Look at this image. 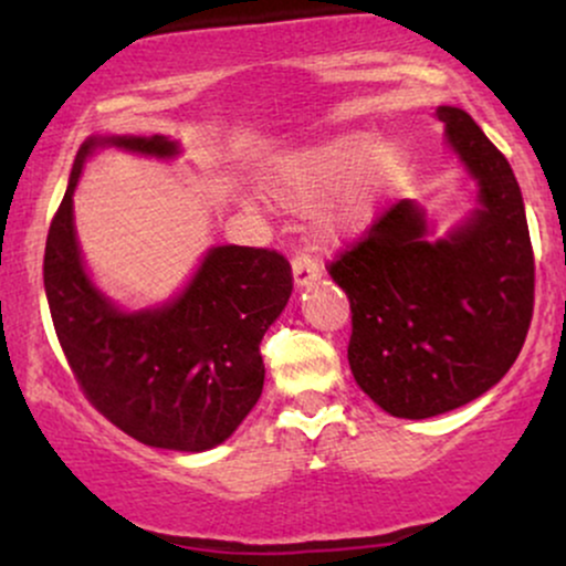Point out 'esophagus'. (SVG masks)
<instances>
[{
  "label": "esophagus",
  "mask_w": 566,
  "mask_h": 566,
  "mask_svg": "<svg viewBox=\"0 0 566 566\" xmlns=\"http://www.w3.org/2000/svg\"><path fill=\"white\" fill-rule=\"evenodd\" d=\"M319 274H322V269H319V263L314 261V258L297 255L295 261H292V282H295L297 290L311 287V284L319 279Z\"/></svg>",
  "instance_id": "obj_1"
}]
</instances>
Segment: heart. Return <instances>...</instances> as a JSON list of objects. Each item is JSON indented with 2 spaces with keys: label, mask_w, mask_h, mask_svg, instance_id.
I'll list each match as a JSON object with an SVG mask.
<instances>
[{
  "label": "heart",
  "mask_w": 566,
  "mask_h": 566,
  "mask_svg": "<svg viewBox=\"0 0 566 566\" xmlns=\"http://www.w3.org/2000/svg\"><path fill=\"white\" fill-rule=\"evenodd\" d=\"M405 170L401 143L375 138L367 129H343L271 159L265 191L290 212L324 198L316 226L324 239H343L365 229Z\"/></svg>",
  "instance_id": "b5f03b06"
}]
</instances>
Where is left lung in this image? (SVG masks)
I'll return each mask as SVG.
<instances>
[{"label": "left lung", "instance_id": "left-lung-1", "mask_svg": "<svg viewBox=\"0 0 566 566\" xmlns=\"http://www.w3.org/2000/svg\"><path fill=\"white\" fill-rule=\"evenodd\" d=\"M444 143L473 184V210L437 237L401 199L333 263L348 295V365L394 418L450 412L503 380L527 337L535 261L522 188L463 108L439 106Z\"/></svg>", "mask_w": 566, "mask_h": 566}]
</instances>
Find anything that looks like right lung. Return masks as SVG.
<instances>
[{"label":"right lung","mask_w":566,"mask_h":566,"mask_svg":"<svg viewBox=\"0 0 566 566\" xmlns=\"http://www.w3.org/2000/svg\"><path fill=\"white\" fill-rule=\"evenodd\" d=\"M101 148L170 161L167 135H90L44 247V292L76 380L114 426L148 447L205 452L242 426L263 391L261 340L292 295L279 252L218 244L165 303L125 308L84 265L74 191Z\"/></svg>","instance_id":"right-lung-1"}]
</instances>
